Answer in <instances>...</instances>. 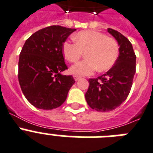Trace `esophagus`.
<instances>
[{
    "instance_id": "obj_1",
    "label": "esophagus",
    "mask_w": 153,
    "mask_h": 153,
    "mask_svg": "<svg viewBox=\"0 0 153 153\" xmlns=\"http://www.w3.org/2000/svg\"><path fill=\"white\" fill-rule=\"evenodd\" d=\"M74 80H75V81H79V79H81V77L77 76V75H74Z\"/></svg>"
}]
</instances>
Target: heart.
Masks as SVG:
<instances>
[{
	"label": "heart",
	"mask_w": 153,
	"mask_h": 153,
	"mask_svg": "<svg viewBox=\"0 0 153 153\" xmlns=\"http://www.w3.org/2000/svg\"><path fill=\"white\" fill-rule=\"evenodd\" d=\"M75 43L64 42L62 52L71 63L78 61L85 53V59L71 66L70 72L77 76L89 75L96 71H105L113 67L120 55L115 39L94 30L80 31L74 36Z\"/></svg>",
	"instance_id": "1"
}]
</instances>
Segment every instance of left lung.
<instances>
[{"label": "left lung", "instance_id": "left-lung-1", "mask_svg": "<svg viewBox=\"0 0 153 153\" xmlns=\"http://www.w3.org/2000/svg\"><path fill=\"white\" fill-rule=\"evenodd\" d=\"M120 46V55L115 65L97 79H89L85 93L86 102L97 111H109L124 102L130 94L136 71V56L132 44L117 30L108 28Z\"/></svg>", "mask_w": 153, "mask_h": 153}]
</instances>
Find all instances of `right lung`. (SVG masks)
<instances>
[{
  "mask_svg": "<svg viewBox=\"0 0 153 153\" xmlns=\"http://www.w3.org/2000/svg\"><path fill=\"white\" fill-rule=\"evenodd\" d=\"M75 30L50 26L25 42L19 59V82L25 97L35 108L52 110L59 107L75 82L71 75L61 74L68 69L62 45Z\"/></svg>",
  "mask_w": 153,
  "mask_h": 153,
  "instance_id": "right-lung-1",
  "label": "right lung"
}]
</instances>
